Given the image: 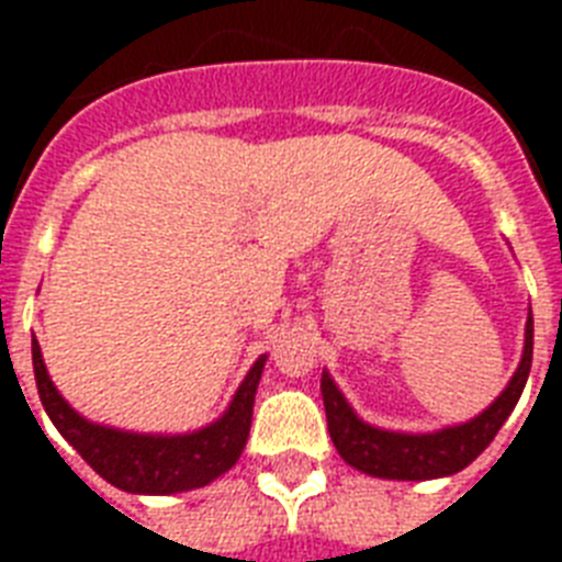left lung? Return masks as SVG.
Instances as JSON below:
<instances>
[{
    "label": "left lung",
    "mask_w": 562,
    "mask_h": 562,
    "mask_svg": "<svg viewBox=\"0 0 562 562\" xmlns=\"http://www.w3.org/2000/svg\"><path fill=\"white\" fill-rule=\"evenodd\" d=\"M533 359V317L528 312V324H525V350L519 359V368L510 375V382L496 400L490 402L487 408L481 411L479 417L467 419V423H454V426L437 428V431H391V428L370 426L352 411L333 375H321V393H324L326 408V426L333 437L335 449L344 461L350 463L352 470L373 475V479H391V481H431L446 479L470 467L496 431L505 426L510 411L522 396V387L531 373Z\"/></svg>",
    "instance_id": "obj_1"
}]
</instances>
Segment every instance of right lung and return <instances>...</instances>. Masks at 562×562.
<instances>
[{
  "mask_svg": "<svg viewBox=\"0 0 562 562\" xmlns=\"http://www.w3.org/2000/svg\"><path fill=\"white\" fill-rule=\"evenodd\" d=\"M31 361H34L40 402L48 419L101 479L125 493L171 496L183 490L206 487L245 452L256 387L268 356H259L254 368L247 370L245 382L238 384L236 396L229 400L227 411L218 419L187 435H143V431H122V428L92 423L81 417L48 379L37 338L31 341Z\"/></svg>",
  "mask_w": 562,
  "mask_h": 562,
  "instance_id": "right-lung-1",
  "label": "right lung"
}]
</instances>
